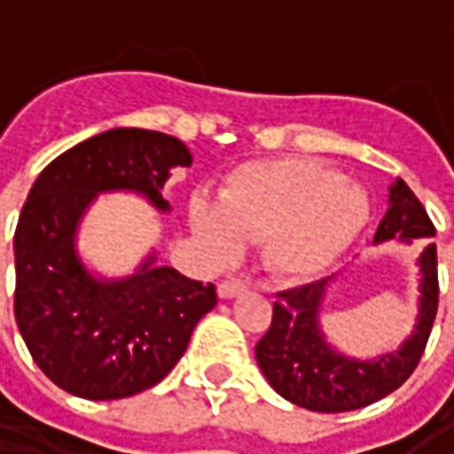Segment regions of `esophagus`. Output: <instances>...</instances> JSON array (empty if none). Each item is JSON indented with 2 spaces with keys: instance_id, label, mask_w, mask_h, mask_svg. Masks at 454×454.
I'll use <instances>...</instances> for the list:
<instances>
[{
  "instance_id": "esophagus-1",
  "label": "esophagus",
  "mask_w": 454,
  "mask_h": 454,
  "mask_svg": "<svg viewBox=\"0 0 454 454\" xmlns=\"http://www.w3.org/2000/svg\"><path fill=\"white\" fill-rule=\"evenodd\" d=\"M243 292H247V285L243 279H236V277H228L218 285V296L221 299H233V296L243 294Z\"/></svg>"
}]
</instances>
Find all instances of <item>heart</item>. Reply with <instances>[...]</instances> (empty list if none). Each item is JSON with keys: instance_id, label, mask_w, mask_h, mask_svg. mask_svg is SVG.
<instances>
[{"instance_id": "obj_1", "label": "heart", "mask_w": 454, "mask_h": 454, "mask_svg": "<svg viewBox=\"0 0 454 454\" xmlns=\"http://www.w3.org/2000/svg\"><path fill=\"white\" fill-rule=\"evenodd\" d=\"M370 201L338 169L301 158L253 160L231 169L218 201L194 197L189 223L218 257L262 240L265 265L285 279L321 275L357 240Z\"/></svg>"}]
</instances>
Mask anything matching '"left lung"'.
Instances as JSON below:
<instances>
[{
    "instance_id": "obj_1",
    "label": "left lung",
    "mask_w": 454,
    "mask_h": 454,
    "mask_svg": "<svg viewBox=\"0 0 454 454\" xmlns=\"http://www.w3.org/2000/svg\"><path fill=\"white\" fill-rule=\"evenodd\" d=\"M433 236L435 228L423 204L403 179H394L389 208L372 243L396 240L411 246L416 238ZM416 265L420 294L416 324L396 350L380 352L370 360H357L333 348L321 328L328 289L342 272L279 292L270 331L255 345L257 364L272 389L296 406L318 413L362 409L399 389L416 370L438 314V255L433 243L420 250Z\"/></svg>"
}]
</instances>
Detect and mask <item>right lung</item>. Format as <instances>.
Wrapping results in <instances>:
<instances>
[{
	"label": "right lung",
	"mask_w": 454,
	"mask_h": 454,
	"mask_svg": "<svg viewBox=\"0 0 454 454\" xmlns=\"http://www.w3.org/2000/svg\"><path fill=\"white\" fill-rule=\"evenodd\" d=\"M189 165L175 136L112 129L58 155L28 192L14 233L16 325L35 364L67 394L112 401L155 387L216 306V286L158 265L155 250L126 277L94 275L77 250L99 194L130 192L169 214V169Z\"/></svg>",
	"instance_id": "obj_1"
}]
</instances>
